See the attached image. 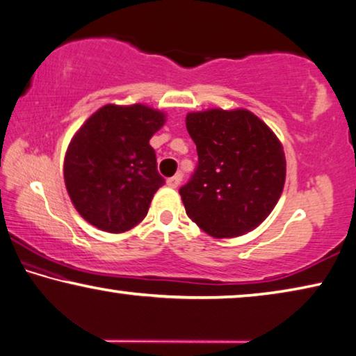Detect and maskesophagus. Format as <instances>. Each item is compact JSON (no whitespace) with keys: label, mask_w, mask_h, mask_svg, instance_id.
Wrapping results in <instances>:
<instances>
[{"label":"esophagus","mask_w":356,"mask_h":356,"mask_svg":"<svg viewBox=\"0 0 356 356\" xmlns=\"http://www.w3.org/2000/svg\"><path fill=\"white\" fill-rule=\"evenodd\" d=\"M180 180H182V174H176V176L169 177V179L166 180V184H168V187H171V188H177V187H179V184H180Z\"/></svg>","instance_id":"1"}]
</instances>
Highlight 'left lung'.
Instances as JSON below:
<instances>
[{"mask_svg": "<svg viewBox=\"0 0 356 356\" xmlns=\"http://www.w3.org/2000/svg\"><path fill=\"white\" fill-rule=\"evenodd\" d=\"M198 152L192 180L179 190L187 216L212 238H235L267 219L283 193L286 158L275 132L246 108L190 111Z\"/></svg>", "mask_w": 356, "mask_h": 356, "instance_id": "1", "label": "left lung"}]
</instances>
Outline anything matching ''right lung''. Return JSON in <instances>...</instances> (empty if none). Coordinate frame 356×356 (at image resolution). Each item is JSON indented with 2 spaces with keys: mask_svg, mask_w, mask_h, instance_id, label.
<instances>
[{
  "mask_svg": "<svg viewBox=\"0 0 356 356\" xmlns=\"http://www.w3.org/2000/svg\"><path fill=\"white\" fill-rule=\"evenodd\" d=\"M164 123L166 113L148 105L108 104L72 137L63 160L65 187L79 216L95 229L123 233L144 220L164 184L150 145Z\"/></svg>",
  "mask_w": 356,
  "mask_h": 356,
  "instance_id": "obj_1",
  "label": "right lung"
}]
</instances>
